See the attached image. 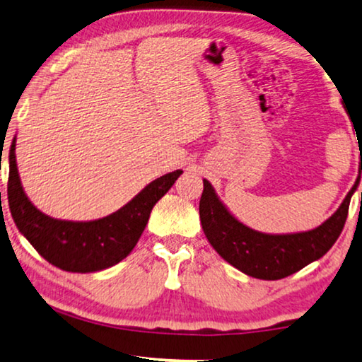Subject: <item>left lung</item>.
Segmentation results:
<instances>
[{
	"label": "left lung",
	"instance_id": "8db88e82",
	"mask_svg": "<svg viewBox=\"0 0 362 362\" xmlns=\"http://www.w3.org/2000/svg\"><path fill=\"white\" fill-rule=\"evenodd\" d=\"M359 180L361 176L329 220L314 230L288 235H269L243 225L228 212L212 185L204 180L199 202L200 223L209 243L228 264L260 280H280L329 252L343 230L349 200L359 186Z\"/></svg>",
	"mask_w": 362,
	"mask_h": 362
}]
</instances>
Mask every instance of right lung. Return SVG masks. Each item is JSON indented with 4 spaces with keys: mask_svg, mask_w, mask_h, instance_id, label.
<instances>
[{
    "mask_svg": "<svg viewBox=\"0 0 362 362\" xmlns=\"http://www.w3.org/2000/svg\"><path fill=\"white\" fill-rule=\"evenodd\" d=\"M182 171L150 182L124 207L92 221L58 220L40 212L25 196L16 163V137L9 148L8 200L18 230L49 264L66 272L90 274L121 262L146 230L153 205L162 199Z\"/></svg>",
    "mask_w": 362,
    "mask_h": 362,
    "instance_id": "obj_1",
    "label": "right lung"
}]
</instances>
